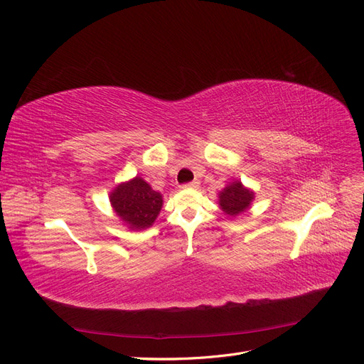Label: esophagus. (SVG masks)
<instances>
[{"label":"esophagus","mask_w":364,"mask_h":364,"mask_svg":"<svg viewBox=\"0 0 364 364\" xmlns=\"http://www.w3.org/2000/svg\"><path fill=\"white\" fill-rule=\"evenodd\" d=\"M200 186V182L199 181H193V182H190V183H185V185H182V188H199Z\"/></svg>","instance_id":"1"}]
</instances>
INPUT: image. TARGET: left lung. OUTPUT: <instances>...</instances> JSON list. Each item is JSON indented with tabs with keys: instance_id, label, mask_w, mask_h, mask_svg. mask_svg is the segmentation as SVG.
I'll list each match as a JSON object with an SVG mask.
<instances>
[{
	"instance_id": "obj_1",
	"label": "left lung",
	"mask_w": 364,
	"mask_h": 364,
	"mask_svg": "<svg viewBox=\"0 0 364 364\" xmlns=\"http://www.w3.org/2000/svg\"><path fill=\"white\" fill-rule=\"evenodd\" d=\"M253 199H255V191L247 188L241 181L235 179L229 182L218 193V206L225 215L235 218L249 211Z\"/></svg>"
}]
</instances>
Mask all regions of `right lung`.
Returning <instances> with one entry per match:
<instances>
[{
    "mask_svg": "<svg viewBox=\"0 0 364 364\" xmlns=\"http://www.w3.org/2000/svg\"><path fill=\"white\" fill-rule=\"evenodd\" d=\"M109 202L119 222L130 230L150 228L164 203L162 194L153 190L141 176L114 186L109 193Z\"/></svg>",
    "mask_w": 364,
    "mask_h": 364,
    "instance_id": "obj_1",
    "label": "right lung"
}]
</instances>
